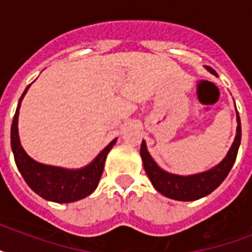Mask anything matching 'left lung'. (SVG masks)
Segmentation results:
<instances>
[{"label":"left lung","mask_w":252,"mask_h":252,"mask_svg":"<svg viewBox=\"0 0 252 252\" xmlns=\"http://www.w3.org/2000/svg\"><path fill=\"white\" fill-rule=\"evenodd\" d=\"M207 69L212 74L217 77V73L213 69ZM237 134H235L234 142L231 144V148L227 152L226 157L220 162L215 167L209 168L207 171L193 174V175H176L165 170H162L156 163L152 156L146 149L145 141H142L140 154H141L144 168L149 176L150 182L159 193L170 199L179 200V201H193V200L201 199L204 196L209 195L213 192L220 184L222 183L227 174L230 172L231 167L234 165L235 158L238 154L239 145H241V119L237 111Z\"/></svg>","instance_id":"obj_1"}]
</instances>
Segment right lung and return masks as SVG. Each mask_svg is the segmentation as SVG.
Returning <instances> with one entry per match:
<instances>
[{"label": "right lung", "instance_id": "obj_1", "mask_svg": "<svg viewBox=\"0 0 252 252\" xmlns=\"http://www.w3.org/2000/svg\"><path fill=\"white\" fill-rule=\"evenodd\" d=\"M29 87L30 85L26 87L25 93L19 99L11 124V149L18 170L26 180V183L29 184V187L43 199L60 204L73 203L77 200L85 199L98 187L107 154L110 153V150L115 145L116 138L112 140L95 157L94 161L82 168L68 170L64 167L43 165L33 161L22 148L19 134H18L19 108H21L22 99L29 90Z\"/></svg>", "mask_w": 252, "mask_h": 252}]
</instances>
